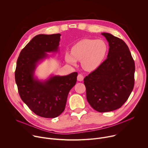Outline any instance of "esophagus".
Wrapping results in <instances>:
<instances>
[{
    "label": "esophagus",
    "instance_id": "34e87169",
    "mask_svg": "<svg viewBox=\"0 0 148 148\" xmlns=\"http://www.w3.org/2000/svg\"><path fill=\"white\" fill-rule=\"evenodd\" d=\"M84 79V77L81 74H79L77 76V80L79 81H82Z\"/></svg>",
    "mask_w": 148,
    "mask_h": 148
}]
</instances>
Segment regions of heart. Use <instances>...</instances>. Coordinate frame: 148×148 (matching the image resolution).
<instances>
[{
  "mask_svg": "<svg viewBox=\"0 0 148 148\" xmlns=\"http://www.w3.org/2000/svg\"><path fill=\"white\" fill-rule=\"evenodd\" d=\"M107 51V45L102 40L83 39L72 47L71 53H66L65 60L72 65H75L77 60H81L82 67L90 71L100 66Z\"/></svg>",
  "mask_w": 148,
  "mask_h": 148,
  "instance_id": "obj_1",
  "label": "heart"
}]
</instances>
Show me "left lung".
<instances>
[{"label":"left lung","instance_id":"left-lung-1","mask_svg":"<svg viewBox=\"0 0 148 148\" xmlns=\"http://www.w3.org/2000/svg\"><path fill=\"white\" fill-rule=\"evenodd\" d=\"M109 43L107 58L84 79L87 99L99 112L117 110L126 101L134 87L135 62L125 42L102 33Z\"/></svg>","mask_w":148,"mask_h":148}]
</instances>
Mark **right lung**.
Returning a JSON list of instances; mask_svg holds the SVG:
<instances>
[{"mask_svg":"<svg viewBox=\"0 0 148 148\" xmlns=\"http://www.w3.org/2000/svg\"><path fill=\"white\" fill-rule=\"evenodd\" d=\"M61 34H38L21 51L15 71V81L21 99L34 114L54 118L64 111L68 94L77 82L78 73L51 75L40 81L34 77L37 64L58 50Z\"/></svg>","mask_w":148,"mask_h":148,"instance_id":"right-lung-1","label":"right lung"}]
</instances>
